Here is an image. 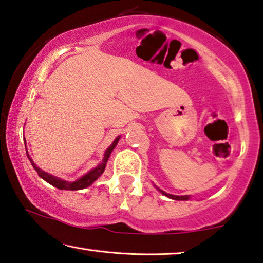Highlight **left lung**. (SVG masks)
Wrapping results in <instances>:
<instances>
[{
	"label": "left lung",
	"instance_id": "8db88e82",
	"mask_svg": "<svg viewBox=\"0 0 263 263\" xmlns=\"http://www.w3.org/2000/svg\"><path fill=\"white\" fill-rule=\"evenodd\" d=\"M158 190L162 193V195H165L166 197L171 198V199H174V200H187V199H190L189 196H174V195H170V193H166L165 191H161L160 189H158Z\"/></svg>",
	"mask_w": 263,
	"mask_h": 263
}]
</instances>
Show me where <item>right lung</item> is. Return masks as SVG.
Wrapping results in <instances>:
<instances>
[{
  "mask_svg": "<svg viewBox=\"0 0 263 263\" xmlns=\"http://www.w3.org/2000/svg\"><path fill=\"white\" fill-rule=\"evenodd\" d=\"M119 140H120V136H117V138L114 140L111 146H110L108 149L105 151L104 158H103V160H102V162L98 163L97 167H95V168L89 171V172L84 174V176H83L82 178H79L74 181L63 180V179L57 178L54 176H52V174L45 172V171L40 170L39 167H37L35 163H34V161L29 158L28 154H27V157L29 159L30 163H32V166L34 167V170H35L36 173L39 174V177L43 178L45 181L48 182V184H51L52 186H54V187L59 189V190H71V191H77V190H83V189L87 187V186H90L95 180H97V179L102 176V173H103L104 170H105L106 162H108V159L110 157V154H111L114 148L116 147V144H117V142H119ZM26 152H27V151H26Z\"/></svg>",
  "mask_w": 263,
  "mask_h": 263,
  "instance_id": "add662e5",
  "label": "right lung"
}]
</instances>
